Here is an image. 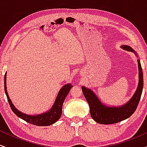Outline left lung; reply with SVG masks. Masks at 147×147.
<instances>
[{
	"instance_id": "1",
	"label": "left lung",
	"mask_w": 147,
	"mask_h": 147,
	"mask_svg": "<svg viewBox=\"0 0 147 147\" xmlns=\"http://www.w3.org/2000/svg\"><path fill=\"white\" fill-rule=\"evenodd\" d=\"M121 48L126 51L134 52L137 56L136 52L129 45H122ZM138 63L139 69V83L137 90L131 99L124 105L119 107H109L104 105L91 89L84 86L82 87L84 97L90 106L91 117L96 122L102 124H115L129 118L136 111L140 99L143 88L142 69L139 59L138 60Z\"/></svg>"
}]
</instances>
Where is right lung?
<instances>
[{"label": "right lung", "mask_w": 147, "mask_h": 147, "mask_svg": "<svg viewBox=\"0 0 147 147\" xmlns=\"http://www.w3.org/2000/svg\"><path fill=\"white\" fill-rule=\"evenodd\" d=\"M6 73L5 75L4 84H5V92L7 98L8 102H9L10 107L11 110L18 117L21 118L22 119L25 120V122L30 123V124H34L36 126H50L54 124L61 117L62 114V106L63 103L65 100V97L68 95V92H70V89L72 87L71 84H65L64 86L61 88V89L59 92L55 104L52 106L50 110L44 113H42L37 115H28L21 113V111H18L15 108L14 104L11 102V99H9V95L7 94L6 87Z\"/></svg>", "instance_id": "1"}]
</instances>
